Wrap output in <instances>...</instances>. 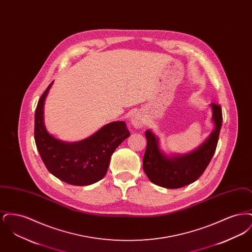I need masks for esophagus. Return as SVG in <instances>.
I'll list each match as a JSON object with an SVG mask.
<instances>
[{
    "label": "esophagus",
    "instance_id": "34e87169",
    "mask_svg": "<svg viewBox=\"0 0 252 252\" xmlns=\"http://www.w3.org/2000/svg\"><path fill=\"white\" fill-rule=\"evenodd\" d=\"M130 124L135 128H141L144 126V118L140 113H134L130 117Z\"/></svg>",
    "mask_w": 252,
    "mask_h": 252
}]
</instances>
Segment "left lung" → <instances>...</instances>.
Segmentation results:
<instances>
[{"label":"left lung","mask_w":252,"mask_h":252,"mask_svg":"<svg viewBox=\"0 0 252 252\" xmlns=\"http://www.w3.org/2000/svg\"><path fill=\"white\" fill-rule=\"evenodd\" d=\"M215 129L198 148L185 155L168 156L159 148L158 138L150 129L145 131L147 145L143 167L147 178L154 184L167 189H178L191 184L203 174L216 152L222 126V109L211 104Z\"/></svg>","instance_id":"1"}]
</instances>
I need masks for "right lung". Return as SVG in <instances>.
<instances>
[{
	"label": "right lung",
	"instance_id": "1",
	"mask_svg": "<svg viewBox=\"0 0 252 252\" xmlns=\"http://www.w3.org/2000/svg\"><path fill=\"white\" fill-rule=\"evenodd\" d=\"M54 81L40 96L35 111V142L49 172L59 180L75 186H87L102 180L111 155L130 132L123 121L112 122L89 138L76 143L62 142L51 135L43 121L45 98Z\"/></svg>",
	"mask_w": 252,
	"mask_h": 252
}]
</instances>
